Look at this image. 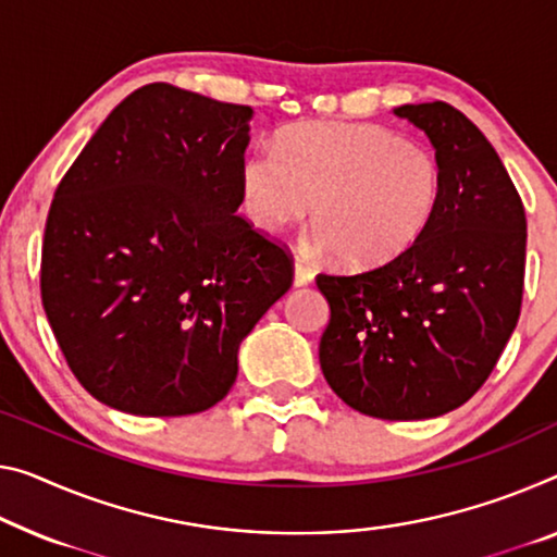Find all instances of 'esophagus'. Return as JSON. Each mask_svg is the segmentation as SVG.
I'll list each match as a JSON object with an SVG mask.
<instances>
[{
	"label": "esophagus",
	"mask_w": 557,
	"mask_h": 557,
	"mask_svg": "<svg viewBox=\"0 0 557 557\" xmlns=\"http://www.w3.org/2000/svg\"><path fill=\"white\" fill-rule=\"evenodd\" d=\"M313 281V271L306 267L301 259H296V267H294V286H308Z\"/></svg>",
	"instance_id": "obj_1"
}]
</instances>
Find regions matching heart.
Here are the masks:
<instances>
[{"mask_svg":"<svg viewBox=\"0 0 557 557\" xmlns=\"http://www.w3.org/2000/svg\"><path fill=\"white\" fill-rule=\"evenodd\" d=\"M242 209L261 231L301 224L354 269L383 267L418 242L441 199L438 157L381 124H301L242 161ZM314 209L311 210L310 207Z\"/></svg>","mask_w":557,"mask_h":557,"instance_id":"heart-1","label":"heart"}]
</instances>
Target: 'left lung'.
Listing matches in <instances>:
<instances>
[{
	"instance_id": "1",
	"label": "left lung",
	"mask_w": 557,
	"mask_h": 557,
	"mask_svg": "<svg viewBox=\"0 0 557 557\" xmlns=\"http://www.w3.org/2000/svg\"><path fill=\"white\" fill-rule=\"evenodd\" d=\"M441 164L431 224L396 259L315 276L331 306L319 361L350 408L386 421L435 418L483 386L516 329L525 209L485 134L446 101L404 104Z\"/></svg>"
}]
</instances>
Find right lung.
Instances as JSON below:
<instances>
[{"label": "right lung", "instance_id": "add662e5", "mask_svg": "<svg viewBox=\"0 0 557 557\" xmlns=\"http://www.w3.org/2000/svg\"><path fill=\"white\" fill-rule=\"evenodd\" d=\"M251 107L153 82L132 91L51 199L41 306L76 381L134 416L226 396L294 256L238 216Z\"/></svg>", "mask_w": 557, "mask_h": 557}]
</instances>
